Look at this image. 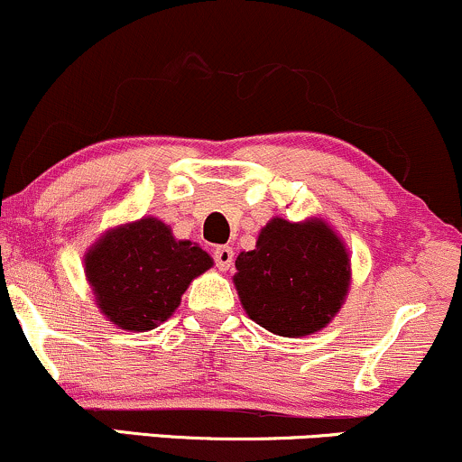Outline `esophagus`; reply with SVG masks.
Returning <instances> with one entry per match:
<instances>
[{"instance_id": "1", "label": "esophagus", "mask_w": 462, "mask_h": 462, "mask_svg": "<svg viewBox=\"0 0 462 462\" xmlns=\"http://www.w3.org/2000/svg\"><path fill=\"white\" fill-rule=\"evenodd\" d=\"M213 258H215L217 269L227 271L232 266V260H235V252H232V249L227 245H219V247H215Z\"/></svg>"}]
</instances>
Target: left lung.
Returning a JSON list of instances; mask_svg holds the SVG:
<instances>
[{"label": "left lung", "instance_id": "obj_1", "mask_svg": "<svg viewBox=\"0 0 462 462\" xmlns=\"http://www.w3.org/2000/svg\"><path fill=\"white\" fill-rule=\"evenodd\" d=\"M235 286L249 319L275 336L303 337L340 312L351 286V260L322 219L292 224L273 217L255 249L238 254Z\"/></svg>", "mask_w": 462, "mask_h": 462}]
</instances>
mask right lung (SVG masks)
Returning <instances> with one entry per match:
<instances>
[{
    "instance_id": "add662e5",
    "label": "right lung",
    "mask_w": 462,
    "mask_h": 462,
    "mask_svg": "<svg viewBox=\"0 0 462 462\" xmlns=\"http://www.w3.org/2000/svg\"><path fill=\"white\" fill-rule=\"evenodd\" d=\"M213 258L191 241H176L154 217L107 230L86 254L97 305L116 327L150 331L168 320L180 297Z\"/></svg>"
}]
</instances>
